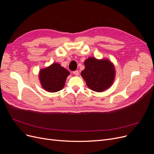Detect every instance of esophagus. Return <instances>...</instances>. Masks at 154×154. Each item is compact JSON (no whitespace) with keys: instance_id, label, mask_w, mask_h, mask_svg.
<instances>
[{"instance_id":"1","label":"esophagus","mask_w":154,"mask_h":154,"mask_svg":"<svg viewBox=\"0 0 154 154\" xmlns=\"http://www.w3.org/2000/svg\"><path fill=\"white\" fill-rule=\"evenodd\" d=\"M73 74H74L75 76H78V75H79V71H74V72H73Z\"/></svg>"}]
</instances>
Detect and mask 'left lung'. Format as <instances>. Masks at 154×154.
<instances>
[{
  "instance_id": "left-lung-1",
  "label": "left lung",
  "mask_w": 154,
  "mask_h": 154,
  "mask_svg": "<svg viewBox=\"0 0 154 154\" xmlns=\"http://www.w3.org/2000/svg\"><path fill=\"white\" fill-rule=\"evenodd\" d=\"M84 66L81 76L92 91L103 92L113 84L116 69L113 63L109 59L89 57L85 60Z\"/></svg>"
}]
</instances>
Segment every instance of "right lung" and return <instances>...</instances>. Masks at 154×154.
<instances>
[{
    "instance_id": "obj_1",
    "label": "right lung",
    "mask_w": 154,
    "mask_h": 154,
    "mask_svg": "<svg viewBox=\"0 0 154 154\" xmlns=\"http://www.w3.org/2000/svg\"><path fill=\"white\" fill-rule=\"evenodd\" d=\"M70 74L67 70L58 63L41 69L38 78L42 87L49 92H56L62 90L65 86L66 79Z\"/></svg>"
}]
</instances>
